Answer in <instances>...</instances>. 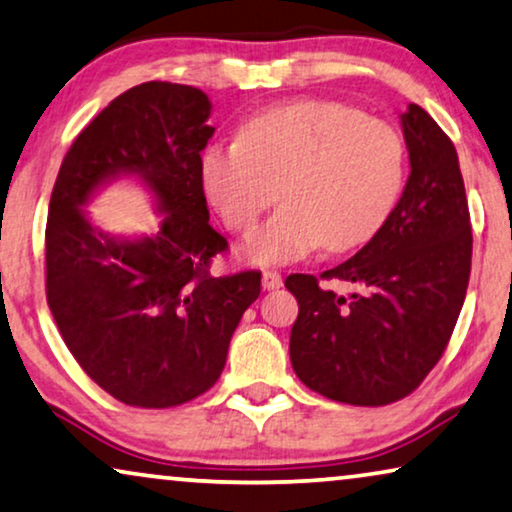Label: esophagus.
Returning <instances> with one entry per match:
<instances>
[{
    "label": "esophagus",
    "instance_id": "34e87169",
    "mask_svg": "<svg viewBox=\"0 0 512 512\" xmlns=\"http://www.w3.org/2000/svg\"><path fill=\"white\" fill-rule=\"evenodd\" d=\"M263 289L265 291L282 289V275H279L277 270H265L263 272Z\"/></svg>",
    "mask_w": 512,
    "mask_h": 512
}]
</instances>
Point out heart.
<instances>
[{
    "mask_svg": "<svg viewBox=\"0 0 512 512\" xmlns=\"http://www.w3.org/2000/svg\"><path fill=\"white\" fill-rule=\"evenodd\" d=\"M202 188L235 233H247L279 195V212L247 237L240 254L286 265L326 244L347 251L368 242L403 191L405 146L377 118L338 102H296L263 111L242 139L202 156Z\"/></svg>",
    "mask_w": 512,
    "mask_h": 512,
    "instance_id": "obj_1",
    "label": "heart"
}]
</instances>
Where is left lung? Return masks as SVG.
<instances>
[{
    "instance_id": "obj_1",
    "label": "left lung",
    "mask_w": 512,
    "mask_h": 512,
    "mask_svg": "<svg viewBox=\"0 0 512 512\" xmlns=\"http://www.w3.org/2000/svg\"><path fill=\"white\" fill-rule=\"evenodd\" d=\"M410 177L389 219L349 261L326 270L361 291L338 296L289 275L298 300L291 366L331 401L387 405L415 391L443 356L471 275V216L457 149L417 104L401 114Z\"/></svg>"
}]
</instances>
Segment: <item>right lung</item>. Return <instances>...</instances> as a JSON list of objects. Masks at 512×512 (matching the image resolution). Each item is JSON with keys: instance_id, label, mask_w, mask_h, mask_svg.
Wrapping results in <instances>:
<instances>
[{"instance_id": "obj_1", "label": "right lung", "mask_w": 512, "mask_h": 512, "mask_svg": "<svg viewBox=\"0 0 512 512\" xmlns=\"http://www.w3.org/2000/svg\"><path fill=\"white\" fill-rule=\"evenodd\" d=\"M202 90L149 81L118 95L74 139L46 223V298L62 340L90 380L125 405L172 408L205 394L226 366L261 272L209 275L226 237L209 226L200 153L214 135ZM135 178L161 226L125 238L85 207Z\"/></svg>"}]
</instances>
